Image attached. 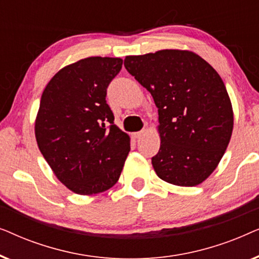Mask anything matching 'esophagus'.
Here are the masks:
<instances>
[{
	"label": "esophagus",
	"instance_id": "obj_1",
	"mask_svg": "<svg viewBox=\"0 0 259 259\" xmlns=\"http://www.w3.org/2000/svg\"><path fill=\"white\" fill-rule=\"evenodd\" d=\"M145 133H146V130H143V131H140V132L133 133L132 137L134 138V139H140V138H143L145 136Z\"/></svg>",
	"mask_w": 259,
	"mask_h": 259
}]
</instances>
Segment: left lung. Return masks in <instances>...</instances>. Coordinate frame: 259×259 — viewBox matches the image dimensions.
Listing matches in <instances>:
<instances>
[{"instance_id":"8db88e82","label":"left lung","mask_w":259,"mask_h":259,"mask_svg":"<svg viewBox=\"0 0 259 259\" xmlns=\"http://www.w3.org/2000/svg\"><path fill=\"white\" fill-rule=\"evenodd\" d=\"M123 65L158 107L157 176L173 185H199L218 166L233 130L222 77L196 53L179 49L126 56Z\"/></svg>"}]
</instances>
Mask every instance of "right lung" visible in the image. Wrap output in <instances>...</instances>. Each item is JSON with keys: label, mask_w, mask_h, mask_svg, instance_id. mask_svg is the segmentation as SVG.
Instances as JSON below:
<instances>
[{"label": "right lung", "mask_w": 259, "mask_h": 259, "mask_svg": "<svg viewBox=\"0 0 259 259\" xmlns=\"http://www.w3.org/2000/svg\"><path fill=\"white\" fill-rule=\"evenodd\" d=\"M122 67L119 58L92 56L60 69L42 93L35 137L60 182L91 196L119 180L131 150L128 134L114 125L107 87Z\"/></svg>", "instance_id": "right-lung-1"}]
</instances>
